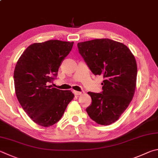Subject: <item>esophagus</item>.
Segmentation results:
<instances>
[{"mask_svg":"<svg viewBox=\"0 0 158 158\" xmlns=\"http://www.w3.org/2000/svg\"><path fill=\"white\" fill-rule=\"evenodd\" d=\"M73 94L76 96H78V95H81V94H82V92H77V91H73Z\"/></svg>","mask_w":158,"mask_h":158,"instance_id":"34e87169","label":"esophagus"}]
</instances>
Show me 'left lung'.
Wrapping results in <instances>:
<instances>
[{
	"mask_svg": "<svg viewBox=\"0 0 158 158\" xmlns=\"http://www.w3.org/2000/svg\"><path fill=\"white\" fill-rule=\"evenodd\" d=\"M77 46L91 71L104 78L103 92H88L92 101L86 111L95 122L110 125L118 119L133 98L136 60L126 45L110 39H96Z\"/></svg>",
	"mask_w": 158,
	"mask_h": 158,
	"instance_id": "left-lung-1",
	"label": "left lung"
}]
</instances>
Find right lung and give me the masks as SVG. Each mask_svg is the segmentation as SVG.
Returning <instances> with one entry per match:
<instances>
[{"label": "right lung", "instance_id": "right-lung-1", "mask_svg": "<svg viewBox=\"0 0 158 158\" xmlns=\"http://www.w3.org/2000/svg\"><path fill=\"white\" fill-rule=\"evenodd\" d=\"M73 42L49 40L29 46L16 62L14 81L16 97L24 111L38 125L49 127L60 120L73 98L70 90L48 85Z\"/></svg>", "mask_w": 158, "mask_h": 158}]
</instances>
